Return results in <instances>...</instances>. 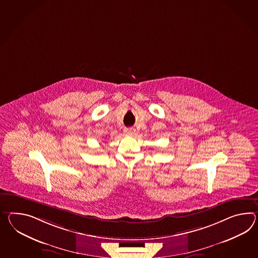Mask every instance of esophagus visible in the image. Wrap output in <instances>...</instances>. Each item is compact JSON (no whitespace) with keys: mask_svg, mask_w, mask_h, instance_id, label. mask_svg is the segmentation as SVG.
<instances>
[{"mask_svg":"<svg viewBox=\"0 0 258 258\" xmlns=\"http://www.w3.org/2000/svg\"><path fill=\"white\" fill-rule=\"evenodd\" d=\"M124 132H125L126 134H127V135H132V134H134L135 130H134V128H125Z\"/></svg>","mask_w":258,"mask_h":258,"instance_id":"1","label":"esophagus"}]
</instances>
